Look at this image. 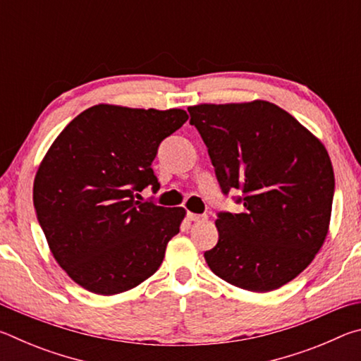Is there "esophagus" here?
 <instances>
[{
  "mask_svg": "<svg viewBox=\"0 0 361 361\" xmlns=\"http://www.w3.org/2000/svg\"><path fill=\"white\" fill-rule=\"evenodd\" d=\"M188 219H189V221L199 223V221H205L207 215H195V213H188Z\"/></svg>",
  "mask_w": 361,
  "mask_h": 361,
  "instance_id": "1",
  "label": "esophagus"
}]
</instances>
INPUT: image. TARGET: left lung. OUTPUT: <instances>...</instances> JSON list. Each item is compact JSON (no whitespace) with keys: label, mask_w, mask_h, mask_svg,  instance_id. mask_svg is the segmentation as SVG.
<instances>
[{"label":"left lung","mask_w":361,"mask_h":361,"mask_svg":"<svg viewBox=\"0 0 361 361\" xmlns=\"http://www.w3.org/2000/svg\"><path fill=\"white\" fill-rule=\"evenodd\" d=\"M223 194L240 189V213L219 212L205 261L219 279L266 293L298 277L328 234L334 172L325 146L264 100L188 108Z\"/></svg>","instance_id":"8db88e82"}]
</instances>
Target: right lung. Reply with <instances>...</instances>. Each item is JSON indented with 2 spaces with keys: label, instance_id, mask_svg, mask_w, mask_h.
Returning <instances> with one entry per match:
<instances>
[{
  "label": "right lung",
  "instance_id": "1",
  "mask_svg": "<svg viewBox=\"0 0 361 361\" xmlns=\"http://www.w3.org/2000/svg\"><path fill=\"white\" fill-rule=\"evenodd\" d=\"M186 121L176 108L95 105L49 148L35 176L36 216L54 258L82 288L118 295L162 264L186 212L135 195L161 186L151 164L162 140Z\"/></svg>",
  "mask_w": 361,
  "mask_h": 361
}]
</instances>
